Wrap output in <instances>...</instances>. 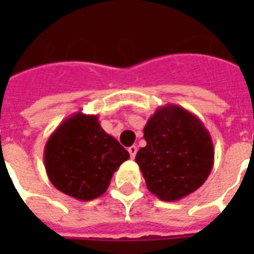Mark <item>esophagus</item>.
Wrapping results in <instances>:
<instances>
[{"label": "esophagus", "instance_id": "obj_1", "mask_svg": "<svg viewBox=\"0 0 254 254\" xmlns=\"http://www.w3.org/2000/svg\"><path fill=\"white\" fill-rule=\"evenodd\" d=\"M137 150H138V149H137V146H130L129 149H127V151H129V154H130L131 159H134L135 154H137Z\"/></svg>", "mask_w": 254, "mask_h": 254}]
</instances>
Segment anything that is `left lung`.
Wrapping results in <instances>:
<instances>
[{"label": "left lung", "instance_id": "8db88e82", "mask_svg": "<svg viewBox=\"0 0 254 254\" xmlns=\"http://www.w3.org/2000/svg\"><path fill=\"white\" fill-rule=\"evenodd\" d=\"M146 146L135 162L147 190L161 200L183 199L200 187L215 158L212 138L204 124L185 108L159 107L143 127Z\"/></svg>", "mask_w": 254, "mask_h": 254}]
</instances>
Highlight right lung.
Instances as JSON below:
<instances>
[{
  "instance_id": "right-lung-1",
  "label": "right lung",
  "mask_w": 254,
  "mask_h": 254,
  "mask_svg": "<svg viewBox=\"0 0 254 254\" xmlns=\"http://www.w3.org/2000/svg\"><path fill=\"white\" fill-rule=\"evenodd\" d=\"M129 153L104 130L95 115L76 112L50 135L45 167L54 187L77 200L101 196Z\"/></svg>"
}]
</instances>
